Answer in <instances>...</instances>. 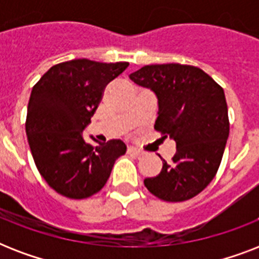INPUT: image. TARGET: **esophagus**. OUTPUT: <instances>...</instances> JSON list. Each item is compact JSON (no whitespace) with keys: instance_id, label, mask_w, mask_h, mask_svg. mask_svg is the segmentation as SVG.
<instances>
[{"instance_id":"34e87169","label":"esophagus","mask_w":259,"mask_h":259,"mask_svg":"<svg viewBox=\"0 0 259 259\" xmlns=\"http://www.w3.org/2000/svg\"><path fill=\"white\" fill-rule=\"evenodd\" d=\"M127 153L132 154V156H136V157H140V156H142V154H144V152H142V150L136 149V148H132V146H130V148H127Z\"/></svg>"}]
</instances>
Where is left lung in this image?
I'll return each instance as SVG.
<instances>
[{
	"label": "left lung",
	"mask_w": 259,
	"mask_h": 259,
	"mask_svg": "<svg viewBox=\"0 0 259 259\" xmlns=\"http://www.w3.org/2000/svg\"><path fill=\"white\" fill-rule=\"evenodd\" d=\"M158 99L154 129L176 142L172 162L164 160L144 184L165 201H185L212 181L230 133L225 91L203 70L185 64H152L129 76Z\"/></svg>",
	"instance_id": "obj_1"
}]
</instances>
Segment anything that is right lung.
<instances>
[{
    "mask_svg": "<svg viewBox=\"0 0 259 259\" xmlns=\"http://www.w3.org/2000/svg\"><path fill=\"white\" fill-rule=\"evenodd\" d=\"M127 66L75 59L51 67L32 89L25 122L30 152L42 179L63 196L86 199L99 192L125 154L121 140L93 146L82 132L105 87Z\"/></svg>",
    "mask_w": 259,
    "mask_h": 259,
    "instance_id": "right-lung-1",
    "label": "right lung"
}]
</instances>
